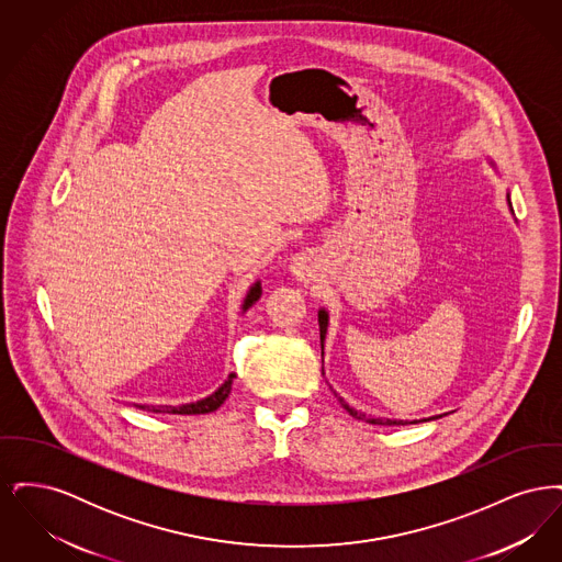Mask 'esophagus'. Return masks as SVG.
Segmentation results:
<instances>
[{
    "instance_id": "obj_1",
    "label": "esophagus",
    "mask_w": 562,
    "mask_h": 562,
    "mask_svg": "<svg viewBox=\"0 0 562 562\" xmlns=\"http://www.w3.org/2000/svg\"><path fill=\"white\" fill-rule=\"evenodd\" d=\"M291 271H293L296 278L305 280L314 273V257L307 255V252H299L291 259Z\"/></svg>"
}]
</instances>
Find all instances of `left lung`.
<instances>
[{"label": "left lung", "mask_w": 562, "mask_h": 562, "mask_svg": "<svg viewBox=\"0 0 562 562\" xmlns=\"http://www.w3.org/2000/svg\"><path fill=\"white\" fill-rule=\"evenodd\" d=\"M491 166L495 168V164L491 161ZM508 206L509 204V195H508ZM328 321H330V316H328V312L321 307L318 310V324H321V346H322V374H324V341H326V330H328ZM330 385V383H328ZM333 390V387H330ZM333 394H335V398L341 402V406L348 411L351 417H356V419H364L367 424H374V426H406V424H419V422H402V419H385V417H367L364 413H360V411H356L353 406H349L348 402L344 401L335 390H333ZM438 417H442V415H436V417H429V419H438ZM429 419H422V422H429Z\"/></svg>", "instance_id": "8db88e82"}]
</instances>
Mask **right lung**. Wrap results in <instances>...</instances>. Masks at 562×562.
<instances>
[{"label": "right lung", "mask_w": 562, "mask_h": 562, "mask_svg": "<svg viewBox=\"0 0 562 562\" xmlns=\"http://www.w3.org/2000/svg\"><path fill=\"white\" fill-rule=\"evenodd\" d=\"M261 296V282L257 280L248 293L241 301L240 312H248V307H252ZM236 379V373H229V376L214 390L211 396L202 398V401L188 402V404H179V406H164V404H134L136 408L140 411H147V413H170V415H204V413H213L216 411L223 402L227 401L229 392H232V383Z\"/></svg>", "instance_id": "obj_1"}]
</instances>
